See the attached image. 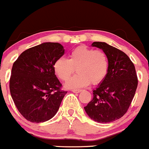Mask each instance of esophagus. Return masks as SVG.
Here are the masks:
<instances>
[{
    "label": "esophagus",
    "mask_w": 149,
    "mask_h": 149,
    "mask_svg": "<svg viewBox=\"0 0 149 149\" xmlns=\"http://www.w3.org/2000/svg\"><path fill=\"white\" fill-rule=\"evenodd\" d=\"M72 91H73V93H79V92H81V91H82V90H81V89H73V90H72Z\"/></svg>",
    "instance_id": "34e87169"
}]
</instances>
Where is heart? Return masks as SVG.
I'll return each instance as SVG.
<instances>
[{"instance_id": "heart-1", "label": "heart", "mask_w": 149, "mask_h": 149, "mask_svg": "<svg viewBox=\"0 0 149 149\" xmlns=\"http://www.w3.org/2000/svg\"><path fill=\"white\" fill-rule=\"evenodd\" d=\"M53 68L57 76L66 81L75 72L78 73L65 84L68 88H79L101 83L109 70V61L106 54L101 50H94L86 46H79L70 52L68 59L58 58L54 63Z\"/></svg>"}]
</instances>
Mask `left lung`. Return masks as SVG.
<instances>
[{"mask_svg": "<svg viewBox=\"0 0 149 149\" xmlns=\"http://www.w3.org/2000/svg\"><path fill=\"white\" fill-rule=\"evenodd\" d=\"M91 46L106 54L109 70L105 79L93 91L92 100L84 109L93 120L109 123L127 112L138 86L137 74L134 64L123 51L102 42H94Z\"/></svg>", "mask_w": 149, "mask_h": 149, "instance_id": "8db88e82", "label": "left lung"}]
</instances>
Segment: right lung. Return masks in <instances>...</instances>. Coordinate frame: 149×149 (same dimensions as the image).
I'll list each match as a JSON object with an SVG mask.
<instances>
[{
    "instance_id": "right-lung-1",
    "label": "right lung",
    "mask_w": 149,
    "mask_h": 149,
    "mask_svg": "<svg viewBox=\"0 0 149 149\" xmlns=\"http://www.w3.org/2000/svg\"><path fill=\"white\" fill-rule=\"evenodd\" d=\"M65 49L58 42H45L24 51L13 63L10 92L22 116L43 123L55 116L67 91L55 74L54 63Z\"/></svg>"
}]
</instances>
